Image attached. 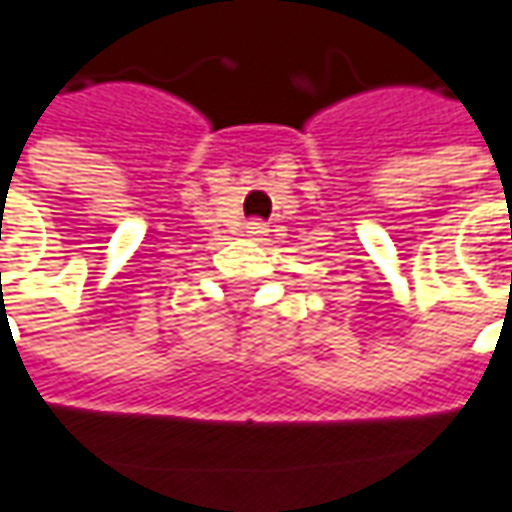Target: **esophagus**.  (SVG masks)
<instances>
[{"label":"esophagus","instance_id":"34e87169","mask_svg":"<svg viewBox=\"0 0 512 512\" xmlns=\"http://www.w3.org/2000/svg\"><path fill=\"white\" fill-rule=\"evenodd\" d=\"M266 232H269V229H266L263 220H249V223H246V237H252V240H263Z\"/></svg>","mask_w":512,"mask_h":512}]
</instances>
